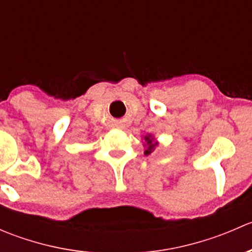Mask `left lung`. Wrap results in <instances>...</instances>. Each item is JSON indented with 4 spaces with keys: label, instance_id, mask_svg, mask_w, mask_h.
<instances>
[{
    "label": "left lung",
    "instance_id": "left-lung-1",
    "mask_svg": "<svg viewBox=\"0 0 252 252\" xmlns=\"http://www.w3.org/2000/svg\"><path fill=\"white\" fill-rule=\"evenodd\" d=\"M145 141L147 142L146 144V146H147V150L146 151H145V155H149V154H151L152 151H154V149H155V146H156V142H152V139H151V136L150 135H147V136H145Z\"/></svg>",
    "mask_w": 252,
    "mask_h": 252
}]
</instances>
